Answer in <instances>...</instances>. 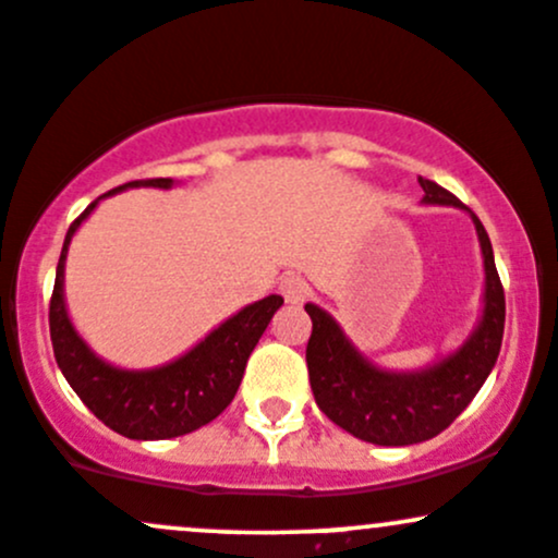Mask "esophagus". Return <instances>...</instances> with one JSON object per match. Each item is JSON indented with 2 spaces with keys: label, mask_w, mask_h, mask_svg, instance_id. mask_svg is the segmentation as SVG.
Segmentation results:
<instances>
[{
  "label": "esophagus",
  "mask_w": 558,
  "mask_h": 558,
  "mask_svg": "<svg viewBox=\"0 0 558 558\" xmlns=\"http://www.w3.org/2000/svg\"><path fill=\"white\" fill-rule=\"evenodd\" d=\"M279 292L287 303L298 305L305 301V295H308V281L298 277V274H287V277L279 281Z\"/></svg>",
  "instance_id": "esophagus-1"
}]
</instances>
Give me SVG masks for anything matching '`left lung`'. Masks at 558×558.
<instances>
[{"mask_svg":"<svg viewBox=\"0 0 558 558\" xmlns=\"http://www.w3.org/2000/svg\"><path fill=\"white\" fill-rule=\"evenodd\" d=\"M417 183L423 189V205L465 209L476 226L484 257V305L471 338L430 367L391 373L375 367L325 308L305 303L314 322L305 362L316 404L351 436L380 447L417 445L441 434L493 373L506 327V295L482 220L441 185L425 178H417Z\"/></svg>","mask_w":558,"mask_h":558,"instance_id":"left-lung-1","label":"left lung"}]
</instances>
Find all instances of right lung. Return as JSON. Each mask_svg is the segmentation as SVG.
Segmentation results:
<instances>
[{"label": "right lung", "instance_id": "obj_1", "mask_svg": "<svg viewBox=\"0 0 558 558\" xmlns=\"http://www.w3.org/2000/svg\"><path fill=\"white\" fill-rule=\"evenodd\" d=\"M172 189V178L124 183L109 194L98 196L80 218L71 223L61 250L56 271V290L50 301V338L56 362L76 397L87 404L98 421L111 430L137 441L175 439L191 434L220 415L236 397L247 359L266 332L268 322L284 303L281 295H268L263 301L244 305L239 314L218 325L205 340L178 356L151 369H122L104 362L71 325L63 298V271L71 236L82 220L98 207L100 199L119 194L124 189Z\"/></svg>", "mask_w": 558, "mask_h": 558}]
</instances>
